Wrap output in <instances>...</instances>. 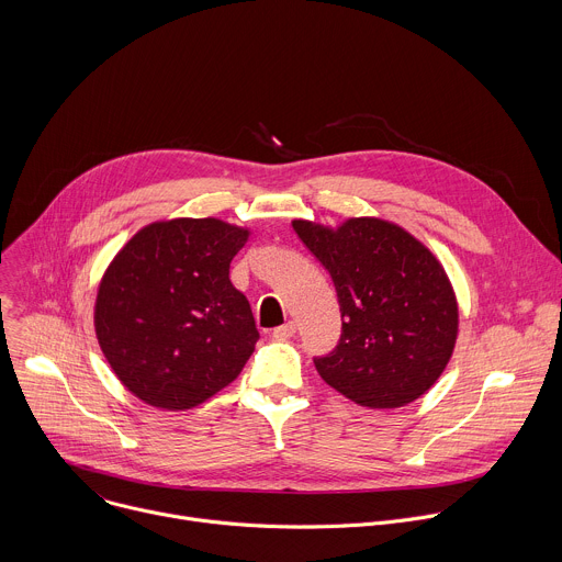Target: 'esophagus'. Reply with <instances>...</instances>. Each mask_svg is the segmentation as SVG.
<instances>
[{"label":"esophagus","instance_id":"obj_1","mask_svg":"<svg viewBox=\"0 0 562 562\" xmlns=\"http://www.w3.org/2000/svg\"><path fill=\"white\" fill-rule=\"evenodd\" d=\"M291 336H295V323H286V325H280V327L273 329L276 340H286Z\"/></svg>","mask_w":562,"mask_h":562}]
</instances>
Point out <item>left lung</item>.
<instances>
[{"label":"left lung","instance_id":"left-lung-1","mask_svg":"<svg viewBox=\"0 0 562 562\" xmlns=\"http://www.w3.org/2000/svg\"><path fill=\"white\" fill-rule=\"evenodd\" d=\"M302 245L336 286L342 334L336 349L313 358L323 380L369 409L414 403L445 371L458 304L449 278L414 235L378 217L340 228L293 220Z\"/></svg>","mask_w":562,"mask_h":562}]
</instances>
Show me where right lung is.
Listing matches in <instances>:
<instances>
[{
	"mask_svg": "<svg viewBox=\"0 0 562 562\" xmlns=\"http://www.w3.org/2000/svg\"><path fill=\"white\" fill-rule=\"evenodd\" d=\"M249 231L180 217L135 233L102 278L100 347L146 405L191 409L233 382L260 338L245 293L228 278Z\"/></svg>",
	"mask_w": 562,
	"mask_h": 562,
	"instance_id": "1",
	"label": "right lung"
}]
</instances>
